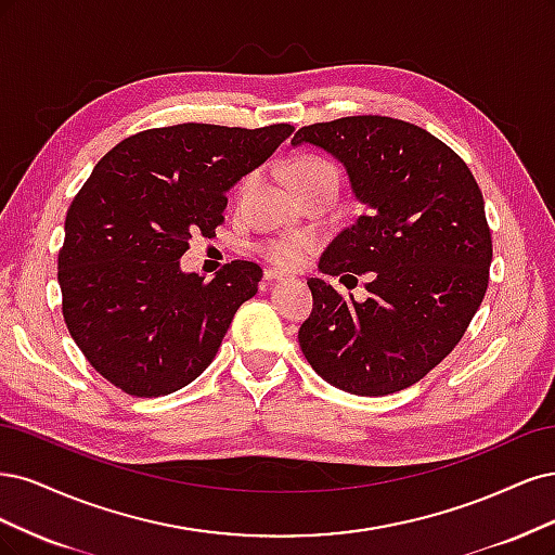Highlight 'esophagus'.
Segmentation results:
<instances>
[{
  "label": "esophagus",
  "mask_w": 555,
  "mask_h": 555,
  "mask_svg": "<svg viewBox=\"0 0 555 555\" xmlns=\"http://www.w3.org/2000/svg\"><path fill=\"white\" fill-rule=\"evenodd\" d=\"M262 276H264V281H283V279H288L283 272H276V270H264Z\"/></svg>",
  "instance_id": "obj_1"
}]
</instances>
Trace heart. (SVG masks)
<instances>
[{"instance_id": "1", "label": "heart", "mask_w": 555, "mask_h": 555, "mask_svg": "<svg viewBox=\"0 0 555 555\" xmlns=\"http://www.w3.org/2000/svg\"><path fill=\"white\" fill-rule=\"evenodd\" d=\"M291 184L293 186H311V184H334L338 189V172L336 168L330 164L327 158L320 156H301L297 158L295 164L291 166ZM251 184V180H246L242 189H246ZM264 258L285 267V270H293V267L301 264L304 260L309 258L311 254V242L301 235L295 237H283V240H274L267 242L262 246Z\"/></svg>"}]
</instances>
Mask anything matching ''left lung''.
<instances>
[{"label": "left lung", "mask_w": 555, "mask_h": 555, "mask_svg": "<svg viewBox=\"0 0 555 555\" xmlns=\"http://www.w3.org/2000/svg\"><path fill=\"white\" fill-rule=\"evenodd\" d=\"M291 145L334 156L366 205L318 270L371 279L364 301L309 279L313 311L299 327L301 352L320 378L350 395H395L454 350L485 299L493 256L485 198L461 156L401 119L311 124Z\"/></svg>", "instance_id": "1"}]
</instances>
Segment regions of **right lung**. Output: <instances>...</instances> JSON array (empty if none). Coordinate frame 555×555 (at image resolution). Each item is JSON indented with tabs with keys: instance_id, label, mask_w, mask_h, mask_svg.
I'll use <instances>...</instances> for the list:
<instances>
[{
	"instance_id": "right-lung-1",
	"label": "right lung",
	"mask_w": 555,
	"mask_h": 555,
	"mask_svg": "<svg viewBox=\"0 0 555 555\" xmlns=\"http://www.w3.org/2000/svg\"><path fill=\"white\" fill-rule=\"evenodd\" d=\"M295 127L177 124L121 140L66 211L57 262L74 341L131 397H164L211 364L262 270L232 260L211 281L184 272L193 235L223 223L225 193Z\"/></svg>"
}]
</instances>
